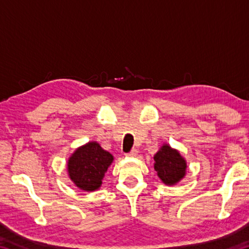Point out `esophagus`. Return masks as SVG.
Segmentation results:
<instances>
[{"mask_svg":"<svg viewBox=\"0 0 249 249\" xmlns=\"http://www.w3.org/2000/svg\"><path fill=\"white\" fill-rule=\"evenodd\" d=\"M138 154V150L137 149H132L129 151V153L126 154V156H128V157H134V156H136Z\"/></svg>","mask_w":249,"mask_h":249,"instance_id":"obj_1","label":"esophagus"}]
</instances>
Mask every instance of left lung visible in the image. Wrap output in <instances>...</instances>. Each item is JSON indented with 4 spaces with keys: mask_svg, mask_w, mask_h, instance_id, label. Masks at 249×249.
Here are the masks:
<instances>
[{
    "mask_svg": "<svg viewBox=\"0 0 249 249\" xmlns=\"http://www.w3.org/2000/svg\"><path fill=\"white\" fill-rule=\"evenodd\" d=\"M155 170L163 183L172 185L183 178L187 169L185 160L178 151L163 145L155 155Z\"/></svg>",
    "mask_w": 249,
    "mask_h": 249,
    "instance_id": "8db88e82",
    "label": "left lung"
}]
</instances>
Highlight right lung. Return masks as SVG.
Instances as JSON below:
<instances>
[{
    "instance_id": "1",
    "label": "right lung",
    "mask_w": 249,
    "mask_h": 249,
    "mask_svg": "<svg viewBox=\"0 0 249 249\" xmlns=\"http://www.w3.org/2000/svg\"><path fill=\"white\" fill-rule=\"evenodd\" d=\"M112 161L113 156L102 149L98 142H88L69 158V177L81 190L94 191L100 188Z\"/></svg>"
}]
</instances>
